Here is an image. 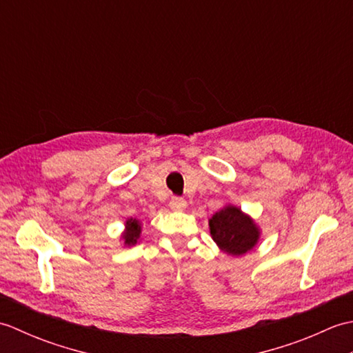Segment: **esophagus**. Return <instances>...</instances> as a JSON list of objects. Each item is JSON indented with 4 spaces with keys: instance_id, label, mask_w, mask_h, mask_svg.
I'll return each mask as SVG.
<instances>
[{
    "instance_id": "34e87169",
    "label": "esophagus",
    "mask_w": 353,
    "mask_h": 353,
    "mask_svg": "<svg viewBox=\"0 0 353 353\" xmlns=\"http://www.w3.org/2000/svg\"><path fill=\"white\" fill-rule=\"evenodd\" d=\"M170 206L172 211H183L186 208V201L182 197H172L170 201Z\"/></svg>"
}]
</instances>
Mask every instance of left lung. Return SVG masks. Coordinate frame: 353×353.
Masks as SVG:
<instances>
[{"instance_id":"left-lung-1","label":"left lung","mask_w":353,"mask_h":353,"mask_svg":"<svg viewBox=\"0 0 353 353\" xmlns=\"http://www.w3.org/2000/svg\"><path fill=\"white\" fill-rule=\"evenodd\" d=\"M209 229L216 245L232 256H241L250 252L258 244L261 235L256 223L234 205L224 206L215 212L209 220Z\"/></svg>"}]
</instances>
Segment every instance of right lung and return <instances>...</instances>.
Masks as SVG:
<instances>
[{
    "instance_id": "obj_1",
    "label": "right lung",
    "mask_w": 353,
    "mask_h": 353,
    "mask_svg": "<svg viewBox=\"0 0 353 353\" xmlns=\"http://www.w3.org/2000/svg\"><path fill=\"white\" fill-rule=\"evenodd\" d=\"M141 236V223L137 219H129L125 221V230L123 234V239L125 245H134Z\"/></svg>"
}]
</instances>
